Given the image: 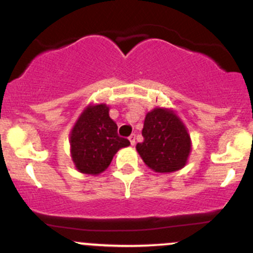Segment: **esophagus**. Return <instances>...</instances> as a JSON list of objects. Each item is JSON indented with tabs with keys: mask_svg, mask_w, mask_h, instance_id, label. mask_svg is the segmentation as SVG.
Here are the masks:
<instances>
[{
	"mask_svg": "<svg viewBox=\"0 0 253 253\" xmlns=\"http://www.w3.org/2000/svg\"><path fill=\"white\" fill-rule=\"evenodd\" d=\"M129 142H131L132 145H134V143H136V134H131V136L128 137Z\"/></svg>",
	"mask_w": 253,
	"mask_h": 253,
	"instance_id": "34e87169",
	"label": "esophagus"
}]
</instances>
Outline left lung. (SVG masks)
Masks as SVG:
<instances>
[{"instance_id":"1","label":"left lung","mask_w":253,"mask_h":253,"mask_svg":"<svg viewBox=\"0 0 253 253\" xmlns=\"http://www.w3.org/2000/svg\"><path fill=\"white\" fill-rule=\"evenodd\" d=\"M137 152L155 172H174L186 165L191 152V138L177 115L169 109L155 108L145 115Z\"/></svg>"}]
</instances>
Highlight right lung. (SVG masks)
<instances>
[{
  "label": "right lung",
  "instance_id": "1",
  "mask_svg": "<svg viewBox=\"0 0 253 253\" xmlns=\"http://www.w3.org/2000/svg\"><path fill=\"white\" fill-rule=\"evenodd\" d=\"M71 157L76 169L86 175H99L108 169L117 150L129 141L117 134V125L109 116L105 104L84 109L70 134Z\"/></svg>",
  "mask_w": 253,
  "mask_h": 253
}]
</instances>
